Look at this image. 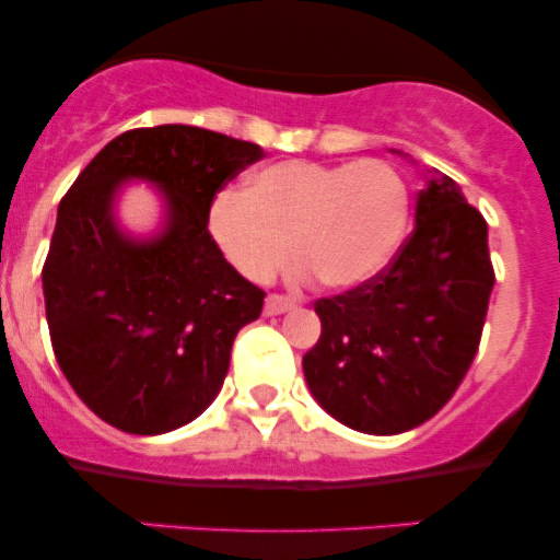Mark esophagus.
<instances>
[{"instance_id":"esophagus-1","label":"esophagus","mask_w":560,"mask_h":560,"mask_svg":"<svg viewBox=\"0 0 560 560\" xmlns=\"http://www.w3.org/2000/svg\"><path fill=\"white\" fill-rule=\"evenodd\" d=\"M298 305V300L287 298V294H268L266 300V316H279V313L292 311Z\"/></svg>"}]
</instances>
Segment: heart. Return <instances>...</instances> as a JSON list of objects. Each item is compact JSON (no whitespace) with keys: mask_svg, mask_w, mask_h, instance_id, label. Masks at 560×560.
<instances>
[{"mask_svg":"<svg viewBox=\"0 0 560 560\" xmlns=\"http://www.w3.org/2000/svg\"><path fill=\"white\" fill-rule=\"evenodd\" d=\"M410 218V189L387 160L273 163L244 191H223L208 229L249 281H268L289 255L329 289H355L395 258Z\"/></svg>","mask_w":560,"mask_h":560,"instance_id":"heart-1","label":"heart"}]
</instances>
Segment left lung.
<instances>
[{
  "label": "left lung",
  "mask_w": 560,
  "mask_h": 560,
  "mask_svg": "<svg viewBox=\"0 0 560 560\" xmlns=\"http://www.w3.org/2000/svg\"><path fill=\"white\" fill-rule=\"evenodd\" d=\"M492 284L487 221L453 178L436 173L387 268L313 302L320 337L302 358L313 397L363 434L421 427L464 382Z\"/></svg>",
  "instance_id": "8db88e82"
}]
</instances>
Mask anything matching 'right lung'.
Masks as SVG:
<instances>
[{
    "mask_svg": "<svg viewBox=\"0 0 560 560\" xmlns=\"http://www.w3.org/2000/svg\"><path fill=\"white\" fill-rule=\"evenodd\" d=\"M253 141L197 126L131 128L79 173L42 268L49 339L75 395L128 434H163L215 400L262 292L208 231L218 191L258 163ZM126 177L164 186L166 231L133 243L112 221Z\"/></svg>",
    "mask_w": 560,
    "mask_h": 560,
    "instance_id": "right-lung-1",
    "label": "right lung"
}]
</instances>
